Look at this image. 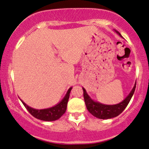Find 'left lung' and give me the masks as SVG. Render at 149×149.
Returning <instances> with one entry per match:
<instances>
[{"mask_svg": "<svg viewBox=\"0 0 149 149\" xmlns=\"http://www.w3.org/2000/svg\"><path fill=\"white\" fill-rule=\"evenodd\" d=\"M119 36H121L118 31H116ZM136 83H135L134 87L131 91L129 95L124 99L120 103L114 105H107L101 104L100 102H94L92 99L89 97L88 95L87 92H86L85 89L82 87L83 89V93H84V102H85L86 107L89 113H92L94 116L98 118V119H111V118L116 117V116H119V115L125 109V108L127 107L128 104L130 102L131 99H132L133 94L134 93V91L136 89Z\"/></svg>", "mask_w": 149, "mask_h": 149, "instance_id": "obj_1", "label": "left lung"}]
</instances>
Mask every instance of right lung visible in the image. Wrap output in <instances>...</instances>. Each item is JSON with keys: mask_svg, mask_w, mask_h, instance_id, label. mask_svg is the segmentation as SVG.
<instances>
[{"mask_svg": "<svg viewBox=\"0 0 149 149\" xmlns=\"http://www.w3.org/2000/svg\"><path fill=\"white\" fill-rule=\"evenodd\" d=\"M72 87H70L68 89V92H67L66 95L65 96L59 104H56L55 106L50 107L48 109H36L26 104L25 103L22 101V103L25 106V108L27 109L29 113L31 115H33L34 117L36 119L40 120H42V121H55L60 119L62 115L65 113L67 109V105H68V102L69 100V97H70V93L71 91Z\"/></svg>", "mask_w": 149, "mask_h": 149, "instance_id": "1", "label": "right lung"}]
</instances>
